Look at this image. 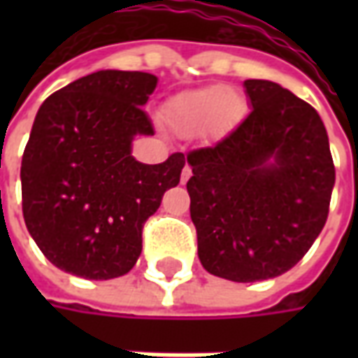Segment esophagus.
<instances>
[{"instance_id": "34e87169", "label": "esophagus", "mask_w": 358, "mask_h": 358, "mask_svg": "<svg viewBox=\"0 0 358 358\" xmlns=\"http://www.w3.org/2000/svg\"><path fill=\"white\" fill-rule=\"evenodd\" d=\"M189 176H192V166H184V169H182V176H180V182H182V184H186L187 180H189Z\"/></svg>"}]
</instances>
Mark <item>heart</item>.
I'll return each instance as SVG.
<instances>
[{
    "label": "heart",
    "mask_w": 358,
    "mask_h": 358,
    "mask_svg": "<svg viewBox=\"0 0 358 358\" xmlns=\"http://www.w3.org/2000/svg\"><path fill=\"white\" fill-rule=\"evenodd\" d=\"M240 107V99L226 86L186 92L164 105V120L180 134H194L209 122L224 124Z\"/></svg>",
    "instance_id": "obj_1"
}]
</instances>
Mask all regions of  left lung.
I'll use <instances>...</instances> for the list:
<instances>
[{
    "instance_id": "1",
    "label": "left lung",
    "mask_w": 358,
    "mask_h": 358,
    "mask_svg": "<svg viewBox=\"0 0 358 358\" xmlns=\"http://www.w3.org/2000/svg\"><path fill=\"white\" fill-rule=\"evenodd\" d=\"M251 113L187 153L197 255L213 276L263 282L299 263L322 232L336 169L322 118L270 80H245Z\"/></svg>"
}]
</instances>
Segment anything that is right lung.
Instances as JSON below:
<instances>
[{
	"mask_svg": "<svg viewBox=\"0 0 358 358\" xmlns=\"http://www.w3.org/2000/svg\"><path fill=\"white\" fill-rule=\"evenodd\" d=\"M155 88V74L97 71L38 109L20 166L22 215L57 268L110 280L138 261L141 228L186 164L182 153L161 164L132 157L134 138L153 136L141 107Z\"/></svg>",
	"mask_w": 358,
	"mask_h": 358,
	"instance_id": "obj_1",
	"label": "right lung"
}]
</instances>
